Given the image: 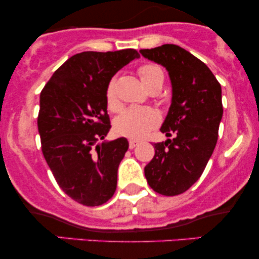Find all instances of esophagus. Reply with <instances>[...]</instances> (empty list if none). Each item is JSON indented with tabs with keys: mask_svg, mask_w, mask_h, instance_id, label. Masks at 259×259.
<instances>
[{
	"mask_svg": "<svg viewBox=\"0 0 259 259\" xmlns=\"http://www.w3.org/2000/svg\"><path fill=\"white\" fill-rule=\"evenodd\" d=\"M138 145H139L138 140H133V139L129 140V147L132 148V150H133V148H135L136 146H138Z\"/></svg>",
	"mask_w": 259,
	"mask_h": 259,
	"instance_id": "esophagus-1",
	"label": "esophagus"
}]
</instances>
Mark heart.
<instances>
[{
	"label": "heart",
	"mask_w": 259,
	"mask_h": 259,
	"mask_svg": "<svg viewBox=\"0 0 259 259\" xmlns=\"http://www.w3.org/2000/svg\"><path fill=\"white\" fill-rule=\"evenodd\" d=\"M138 74L144 84L150 91L160 89L164 81V74L156 64H142L138 69ZM106 102L108 108L113 112L120 109V102L117 97L114 82L111 81L106 89ZM160 117L158 112L153 108H129L124 111L114 121L115 133L121 136L132 139H141L146 136L151 130L159 124Z\"/></svg>",
	"instance_id": "1"
}]
</instances>
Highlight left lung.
Returning <instances> with one entry per match:
<instances>
[{
    "mask_svg": "<svg viewBox=\"0 0 259 259\" xmlns=\"http://www.w3.org/2000/svg\"><path fill=\"white\" fill-rule=\"evenodd\" d=\"M140 52L168 70L173 96L160 132L175 136L154 144L145 177L156 192L177 196L200 179L214 151L223 117L222 88L203 62L178 45Z\"/></svg>",
    "mask_w": 259,
    "mask_h": 259,
    "instance_id": "obj_1",
    "label": "left lung"
}]
</instances>
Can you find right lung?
<instances>
[{
  "mask_svg": "<svg viewBox=\"0 0 259 259\" xmlns=\"http://www.w3.org/2000/svg\"><path fill=\"white\" fill-rule=\"evenodd\" d=\"M140 55L134 49L81 52L53 73L40 95L41 150L53 177L74 201L106 203L117 189L125 138L100 142L111 129L106 89L118 70Z\"/></svg>",
  "mask_w": 259,
  "mask_h": 259,
  "instance_id": "obj_1",
  "label": "right lung"
}]
</instances>
